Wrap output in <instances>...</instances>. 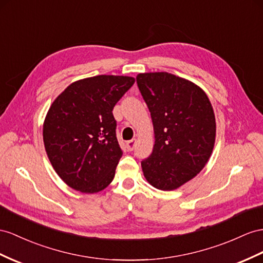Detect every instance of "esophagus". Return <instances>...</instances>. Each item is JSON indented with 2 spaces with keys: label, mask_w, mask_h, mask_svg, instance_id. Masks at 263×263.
I'll return each instance as SVG.
<instances>
[{
  "label": "esophagus",
  "mask_w": 263,
  "mask_h": 263,
  "mask_svg": "<svg viewBox=\"0 0 263 263\" xmlns=\"http://www.w3.org/2000/svg\"><path fill=\"white\" fill-rule=\"evenodd\" d=\"M136 145H137V140L136 139L130 140V141H127V142H126V149L129 151H133L134 147H136Z\"/></svg>",
  "instance_id": "obj_1"
}]
</instances>
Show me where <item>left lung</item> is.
<instances>
[{"mask_svg": "<svg viewBox=\"0 0 263 263\" xmlns=\"http://www.w3.org/2000/svg\"><path fill=\"white\" fill-rule=\"evenodd\" d=\"M137 83L154 130L153 151L141 162L143 174L159 190H176L196 177L211 157L213 107L200 86L171 73H140Z\"/></svg>", "mask_w": 263, "mask_h": 263, "instance_id": "obj_1", "label": "left lung"}]
</instances>
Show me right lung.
Instances as JSON below:
<instances>
[{
    "label": "right lung",
    "instance_id": "1",
    "mask_svg": "<svg viewBox=\"0 0 263 263\" xmlns=\"http://www.w3.org/2000/svg\"><path fill=\"white\" fill-rule=\"evenodd\" d=\"M134 81L123 76L86 78L53 101L43 142L53 169L72 189L97 193L112 182L123 154L112 111Z\"/></svg>",
    "mask_w": 263,
    "mask_h": 263
}]
</instances>
